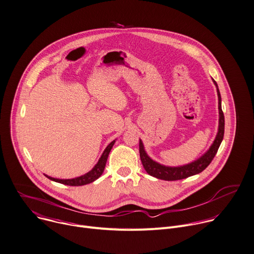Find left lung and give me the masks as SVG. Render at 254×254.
Masks as SVG:
<instances>
[{"mask_svg":"<svg viewBox=\"0 0 254 254\" xmlns=\"http://www.w3.org/2000/svg\"><path fill=\"white\" fill-rule=\"evenodd\" d=\"M214 84L217 87V93H218V99H219V128L218 133L216 135V139L210 149L207 150L201 157H199L197 160L193 161V162L183 165V166H177V167H169L165 165H161L154 160H152L146 153L143 142L140 140V157L143 163V166L148 174L151 176H154L158 179L167 180V181H173V180H179L188 178L190 176L195 175L203 171L207 166L210 165L212 160L216 156L218 149L223 141L224 137V130H225V119L224 113L222 111L221 106V94L218 88V85L216 81L213 79Z\"/></svg>","mask_w":254,"mask_h":254,"instance_id":"8db88e82","label":"left lung"}]
</instances>
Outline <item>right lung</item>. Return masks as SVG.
<instances>
[{
    "instance_id": "1",
    "label": "right lung",
    "mask_w": 254,
    "mask_h": 254,
    "mask_svg": "<svg viewBox=\"0 0 254 254\" xmlns=\"http://www.w3.org/2000/svg\"><path fill=\"white\" fill-rule=\"evenodd\" d=\"M114 143H115V140L112 141L106 147V149L102 153L100 159L98 160L97 164L93 167V169H92L91 171H89L88 173L82 175V176H79V177H76V178H72V179H59V178H54V177H51V176H48V175H45V176H47L49 179H51L53 181H56V182H59V183H63V184H65V186H70V187H81V186H85V184L93 182L97 178H99L101 176V174L103 173L105 165H106V161H107V158H108V155H109V152L111 151L112 146L114 145Z\"/></svg>"
}]
</instances>
